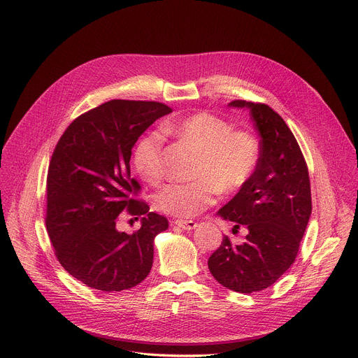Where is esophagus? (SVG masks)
I'll return each mask as SVG.
<instances>
[{"mask_svg":"<svg viewBox=\"0 0 358 358\" xmlns=\"http://www.w3.org/2000/svg\"><path fill=\"white\" fill-rule=\"evenodd\" d=\"M174 225L184 229V231H191L196 227V224L194 221H185V220H176Z\"/></svg>","mask_w":358,"mask_h":358,"instance_id":"34e87169","label":"esophagus"}]
</instances>
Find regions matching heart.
I'll list each match as a JSON object with an SVG mask.
<instances>
[{"label":"heart","mask_w":358,"mask_h":358,"mask_svg":"<svg viewBox=\"0 0 358 358\" xmlns=\"http://www.w3.org/2000/svg\"><path fill=\"white\" fill-rule=\"evenodd\" d=\"M162 131L201 151L192 182H171L155 196L159 211L178 218H191L207 210L217 191L234 194L248 184L259 163V144L246 130L232 126L208 112L164 122ZM160 131L145 134L136 145L133 162L138 174L150 184L166 174L164 137Z\"/></svg>","instance_id":"b5f03b06"}]
</instances>
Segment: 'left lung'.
Listing matches in <instances>:
<instances>
[{
  "mask_svg": "<svg viewBox=\"0 0 358 358\" xmlns=\"http://www.w3.org/2000/svg\"><path fill=\"white\" fill-rule=\"evenodd\" d=\"M246 108L261 136L257 171L218 214L246 229L235 245L224 235L208 259L213 276L225 287L253 293L272 286L296 261L312 214L309 170L285 120L268 105L232 100Z\"/></svg>",
  "mask_w": 358,
  "mask_h": 358,
  "instance_id": "obj_1",
  "label": "left lung"
}]
</instances>
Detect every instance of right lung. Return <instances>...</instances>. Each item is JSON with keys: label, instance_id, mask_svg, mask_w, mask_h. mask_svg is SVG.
Segmentation results:
<instances>
[{"label": "right lung", "instance_id": "obj_1", "mask_svg": "<svg viewBox=\"0 0 358 358\" xmlns=\"http://www.w3.org/2000/svg\"><path fill=\"white\" fill-rule=\"evenodd\" d=\"M171 112L160 101L115 99L78 116L54 150L46 231L64 269L89 287L126 290L151 269L152 242L169 221L137 198L141 187L130 174V157L145 129ZM123 213L145 215L133 234L115 228Z\"/></svg>", "mask_w": 358, "mask_h": 358}]
</instances>
